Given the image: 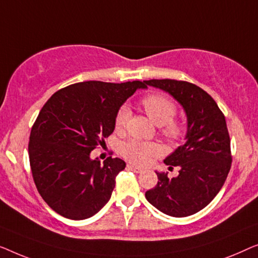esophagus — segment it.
<instances>
[{
	"label": "esophagus",
	"instance_id": "1",
	"mask_svg": "<svg viewBox=\"0 0 258 258\" xmlns=\"http://www.w3.org/2000/svg\"><path fill=\"white\" fill-rule=\"evenodd\" d=\"M127 168L131 169V170H133V172H136V173H141L144 170L143 168H140V167H137V166H134L132 164H128Z\"/></svg>",
	"mask_w": 258,
	"mask_h": 258
}]
</instances>
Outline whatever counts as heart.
<instances>
[{
    "mask_svg": "<svg viewBox=\"0 0 258 258\" xmlns=\"http://www.w3.org/2000/svg\"><path fill=\"white\" fill-rule=\"evenodd\" d=\"M141 106L146 112L148 118L157 126H164V134L169 139H176L181 134V127L173 118L175 115V105L167 98L158 94H151L143 98ZM130 118V110L127 107H121L115 118L117 130L125 128ZM160 148L157 144L145 143L139 140H131L122 145L121 153L131 162L137 165H146L151 159L159 154Z\"/></svg>",
    "mask_w": 258,
    "mask_h": 258,
    "instance_id": "obj_1",
    "label": "heart"
}]
</instances>
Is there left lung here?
<instances>
[{
	"label": "left lung",
	"instance_id": "obj_1",
	"mask_svg": "<svg viewBox=\"0 0 258 258\" xmlns=\"http://www.w3.org/2000/svg\"><path fill=\"white\" fill-rule=\"evenodd\" d=\"M145 89L153 86L172 96L187 118L184 144L164 162L179 166V175L169 179L155 172L157 186L145 193L158 210L173 217H186L200 212L216 197L230 170V139L226 118L215 100L201 88L174 79L144 81Z\"/></svg>",
	"mask_w": 258,
	"mask_h": 258
}]
</instances>
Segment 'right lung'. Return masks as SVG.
Listing matches in <instances>:
<instances>
[{"instance_id":"right-lung-1","label":"right lung","mask_w":258,"mask_h":258,"mask_svg":"<svg viewBox=\"0 0 258 258\" xmlns=\"http://www.w3.org/2000/svg\"><path fill=\"white\" fill-rule=\"evenodd\" d=\"M139 89L144 82H82L43 106L30 133L29 160L38 193L57 214L85 220L111 199L125 161L110 157L100 164L91 152L113 132L119 108Z\"/></svg>"}]
</instances>
